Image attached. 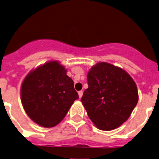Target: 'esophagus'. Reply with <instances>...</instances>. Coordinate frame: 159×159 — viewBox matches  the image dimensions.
Wrapping results in <instances>:
<instances>
[{
    "label": "esophagus",
    "mask_w": 159,
    "mask_h": 159,
    "mask_svg": "<svg viewBox=\"0 0 159 159\" xmlns=\"http://www.w3.org/2000/svg\"><path fill=\"white\" fill-rule=\"evenodd\" d=\"M82 95H83V91H78V96H79V98H81Z\"/></svg>",
    "instance_id": "obj_1"
}]
</instances>
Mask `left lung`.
<instances>
[{
	"mask_svg": "<svg viewBox=\"0 0 159 159\" xmlns=\"http://www.w3.org/2000/svg\"><path fill=\"white\" fill-rule=\"evenodd\" d=\"M88 84L81 101L97 128L110 131L128 120L139 95L136 83L126 71L98 62L88 71Z\"/></svg>",
	"mask_w": 159,
	"mask_h": 159,
	"instance_id": "obj_1",
	"label": "left lung"
}]
</instances>
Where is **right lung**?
<instances>
[{
  "instance_id": "right-lung-1",
  "label": "right lung",
  "mask_w": 159,
  "mask_h": 159,
  "mask_svg": "<svg viewBox=\"0 0 159 159\" xmlns=\"http://www.w3.org/2000/svg\"><path fill=\"white\" fill-rule=\"evenodd\" d=\"M58 61H49L28 73L20 89L26 114L43 127L56 126L66 116L78 94L74 81Z\"/></svg>"
}]
</instances>
